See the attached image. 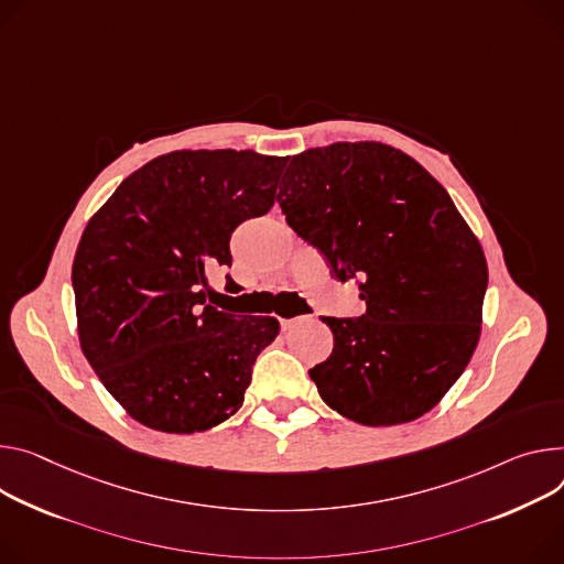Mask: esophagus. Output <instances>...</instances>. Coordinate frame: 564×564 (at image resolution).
<instances>
[{"label":"esophagus","mask_w":564,"mask_h":564,"mask_svg":"<svg viewBox=\"0 0 564 564\" xmlns=\"http://www.w3.org/2000/svg\"><path fill=\"white\" fill-rule=\"evenodd\" d=\"M299 319H308V317H299ZM299 319H281V330H290Z\"/></svg>","instance_id":"obj_1"}]
</instances>
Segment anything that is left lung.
<instances>
[{
    "instance_id": "left-lung-1",
    "label": "left lung",
    "mask_w": 564,
    "mask_h": 564,
    "mask_svg": "<svg viewBox=\"0 0 564 564\" xmlns=\"http://www.w3.org/2000/svg\"><path fill=\"white\" fill-rule=\"evenodd\" d=\"M276 202L367 313L324 317L335 346L311 369L324 402L369 427L427 414L468 367L488 285L484 249L447 191L402 150L337 141L292 158Z\"/></svg>"
}]
</instances>
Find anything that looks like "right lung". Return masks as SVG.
Here are the masks:
<instances>
[{
    "instance_id": "obj_1",
    "label": "right lung",
    "mask_w": 564,
    "mask_h": 564,
    "mask_svg": "<svg viewBox=\"0 0 564 564\" xmlns=\"http://www.w3.org/2000/svg\"><path fill=\"white\" fill-rule=\"evenodd\" d=\"M288 158L175 150L121 182L87 223L72 283L83 355L137 423L195 434L234 416L274 317L207 301V270L231 265L234 229L265 216Z\"/></svg>"
}]
</instances>
